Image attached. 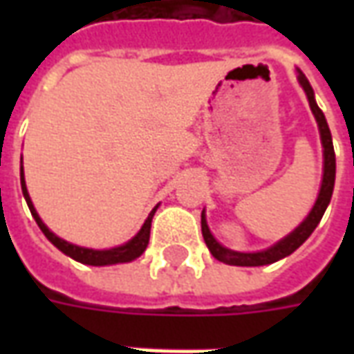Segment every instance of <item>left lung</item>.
<instances>
[{"instance_id":"left-lung-1","label":"left lung","mask_w":354,"mask_h":354,"mask_svg":"<svg viewBox=\"0 0 354 354\" xmlns=\"http://www.w3.org/2000/svg\"><path fill=\"white\" fill-rule=\"evenodd\" d=\"M297 81L299 85L304 87L305 94H307V100H309V106H311V111L315 119H317V124H319L320 140H322V147H324V174H322V184H320L319 197L315 201V207L311 208L309 216L305 218L304 222L297 225L296 230L292 231L290 235H286L284 239H281L279 243H274L271 248L267 250H260V252H235V250H230L222 246L214 239V235L210 233L207 225V218H205V212L201 214V230H203V239L207 243L208 250L214 256L218 261H223L227 266H241V267H258V266H267V263H274V261L286 258L290 254L294 252L296 248L304 245L305 241L309 239L315 227L319 225V222L322 220V214L324 210L330 205V199H332V192H334V182H335V153L334 146H332V134H330V129H328L326 117L322 113V109L317 106L315 102V93H313V87L309 85V81L305 77L304 73L297 70Z\"/></svg>"}]
</instances>
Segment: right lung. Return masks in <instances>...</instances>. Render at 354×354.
<instances>
[{"label":"right lung","mask_w":354,"mask_h":354,"mask_svg":"<svg viewBox=\"0 0 354 354\" xmlns=\"http://www.w3.org/2000/svg\"><path fill=\"white\" fill-rule=\"evenodd\" d=\"M20 185H22V193H24V199L28 203V208H30V212L34 216V220L39 225V230L45 233V237L49 239L53 245L57 246L60 252H64L66 256H70L75 261H81V263H87V266H113V263H127V261L136 260L138 256L144 254V250L147 248V243H149V230H151V220H153V214L157 207L149 212L147 216V220L142 225V230L134 235V237L129 241V243H124L121 246H115V248H108V250H93V248H83V246L72 245V243H68L64 239L57 237L53 231L41 222V218L39 214L35 212L34 205H32V199H30V195H28L26 189V182H24V170L20 167Z\"/></svg>","instance_id":"obj_1"}]
</instances>
